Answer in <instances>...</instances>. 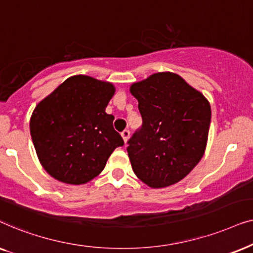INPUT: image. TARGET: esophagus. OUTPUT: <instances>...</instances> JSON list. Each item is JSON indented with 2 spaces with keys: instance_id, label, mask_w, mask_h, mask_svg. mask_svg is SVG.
Returning a JSON list of instances; mask_svg holds the SVG:
<instances>
[{
  "instance_id": "obj_1",
  "label": "esophagus",
  "mask_w": 253,
  "mask_h": 253,
  "mask_svg": "<svg viewBox=\"0 0 253 253\" xmlns=\"http://www.w3.org/2000/svg\"><path fill=\"white\" fill-rule=\"evenodd\" d=\"M129 135H130V132L128 129H125V130H123V132H121V136H123L125 142H127V141H128Z\"/></svg>"
}]
</instances>
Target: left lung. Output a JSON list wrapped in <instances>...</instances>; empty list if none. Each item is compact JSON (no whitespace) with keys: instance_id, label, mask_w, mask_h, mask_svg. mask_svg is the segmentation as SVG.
Instances as JSON below:
<instances>
[{"instance_id":"8db88e82","label":"left lung","mask_w":253,"mask_h":253,"mask_svg":"<svg viewBox=\"0 0 253 253\" xmlns=\"http://www.w3.org/2000/svg\"><path fill=\"white\" fill-rule=\"evenodd\" d=\"M142 126L127 153L137 178L153 188L183 179L206 149L211 111L204 95L173 73H157L134 83Z\"/></svg>"}]
</instances>
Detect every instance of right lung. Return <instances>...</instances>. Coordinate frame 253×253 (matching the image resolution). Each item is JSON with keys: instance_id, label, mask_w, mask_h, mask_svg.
<instances>
[{"instance_id": "1", "label": "right lung", "mask_w": 253, "mask_h": 253, "mask_svg": "<svg viewBox=\"0 0 253 253\" xmlns=\"http://www.w3.org/2000/svg\"><path fill=\"white\" fill-rule=\"evenodd\" d=\"M113 84L90 76L67 79L33 111L30 132L47 172L62 183L85 184L104 170L123 137L105 109Z\"/></svg>"}]
</instances>
